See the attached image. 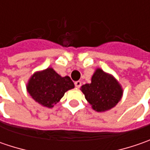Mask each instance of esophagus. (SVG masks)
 <instances>
[{
  "instance_id": "esophagus-1",
  "label": "esophagus",
  "mask_w": 150,
  "mask_h": 150,
  "mask_svg": "<svg viewBox=\"0 0 150 150\" xmlns=\"http://www.w3.org/2000/svg\"><path fill=\"white\" fill-rule=\"evenodd\" d=\"M81 85H82L81 81H77V82H75V87H76L77 88H79L81 87Z\"/></svg>"
}]
</instances>
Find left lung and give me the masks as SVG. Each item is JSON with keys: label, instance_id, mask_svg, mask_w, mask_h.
I'll list each match as a JSON object with an SVG mask.
<instances>
[{"label": "left lung", "instance_id": "8db88e82", "mask_svg": "<svg viewBox=\"0 0 150 150\" xmlns=\"http://www.w3.org/2000/svg\"><path fill=\"white\" fill-rule=\"evenodd\" d=\"M85 98L97 112L111 109L120 101L123 95L121 85L112 75L98 68L92 77L91 83L81 88Z\"/></svg>", "mask_w": 150, "mask_h": 150}]
</instances>
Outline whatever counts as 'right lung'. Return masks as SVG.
<instances>
[{"instance_id": "right-lung-1", "label": "right lung", "mask_w": 150, "mask_h": 150, "mask_svg": "<svg viewBox=\"0 0 150 150\" xmlns=\"http://www.w3.org/2000/svg\"><path fill=\"white\" fill-rule=\"evenodd\" d=\"M73 88L71 78L68 76L61 77L52 67L35 72L26 85L27 92L32 98L47 108H52L67 91Z\"/></svg>"}]
</instances>
